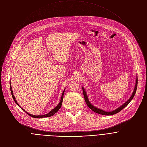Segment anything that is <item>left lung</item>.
<instances>
[{"mask_svg": "<svg viewBox=\"0 0 147 147\" xmlns=\"http://www.w3.org/2000/svg\"><path fill=\"white\" fill-rule=\"evenodd\" d=\"M137 84H138V78H137V76L136 75V84H135V86H134V90L132 94L130 96L129 98L128 99V100H127L124 104H123L121 106H120L119 107H118L117 109L114 110L113 111H107L105 110H103L101 109L97 108L96 106H93L89 101V99L87 95V93L86 92V90L85 89V88L82 86V90H83V93H84V98L85 100V102L86 103V105H88V106L94 112L100 114V115H105V116H110V115H115V114H116L117 113H119V111H120L121 110H123L125 106H127L129 102L132 100V99H133V97L136 94V90H137Z\"/></svg>", "mask_w": 147, "mask_h": 147, "instance_id": "8db88e82", "label": "left lung"}]
</instances>
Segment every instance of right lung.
I'll return each mask as SVG.
<instances>
[{"label":"right lung","mask_w":147,"mask_h":147,"mask_svg":"<svg viewBox=\"0 0 147 147\" xmlns=\"http://www.w3.org/2000/svg\"><path fill=\"white\" fill-rule=\"evenodd\" d=\"M10 91H11V96H12V97H13V100H14V101L15 102V103L17 104V105H18L23 110H24L27 115H28L30 116H31V117H34V118H43V117H51V116H53V115H54L59 110V109L61 108V106H62V100H63V94H64V92H65V89L63 90V92H62V96H61V100H60V101H59V103H58V105H57V106H56V107H54L53 109H52L50 112H49L48 113H47V114H46V115H40V116H36V115H31V114H30V113H28V112H27L26 110H24L23 109H22L21 107H20V106L19 105V103H18V102H17V100H16V98H15V97H14V94H13V90H12V88H11V83L10 82Z\"/></svg>","instance_id":"right-lung-1"}]
</instances>
